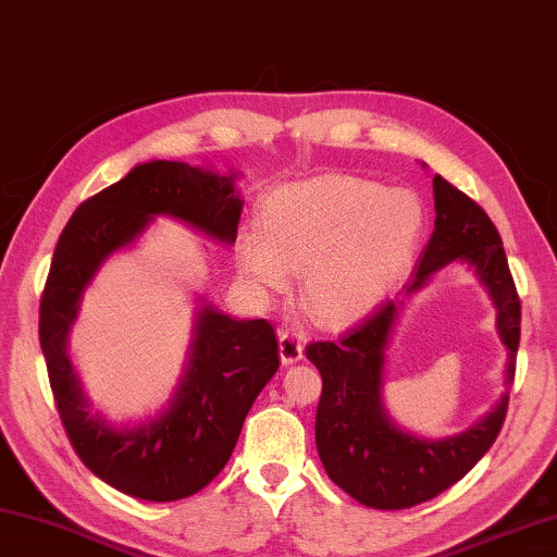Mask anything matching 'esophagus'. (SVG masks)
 <instances>
[{
  "instance_id": "1",
  "label": "esophagus",
  "mask_w": 557,
  "mask_h": 557,
  "mask_svg": "<svg viewBox=\"0 0 557 557\" xmlns=\"http://www.w3.org/2000/svg\"><path fill=\"white\" fill-rule=\"evenodd\" d=\"M305 355V342L299 334L293 332H280V359L282 364L289 367V364H297L299 359Z\"/></svg>"
}]
</instances>
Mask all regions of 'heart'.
I'll return each instance as SVG.
<instances>
[{
  "label": "heart",
  "instance_id": "obj_1",
  "mask_svg": "<svg viewBox=\"0 0 557 557\" xmlns=\"http://www.w3.org/2000/svg\"><path fill=\"white\" fill-rule=\"evenodd\" d=\"M262 233L237 237L240 275L282 295L305 272V305L324 330L379 310L417 258L426 213L417 193L347 173L280 185L262 200Z\"/></svg>",
  "mask_w": 557,
  "mask_h": 557
}]
</instances>
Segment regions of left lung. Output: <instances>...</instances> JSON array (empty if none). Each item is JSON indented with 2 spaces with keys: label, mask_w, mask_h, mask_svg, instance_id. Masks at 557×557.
<instances>
[{
  "label": "left lung",
  "mask_w": 557,
  "mask_h": 557,
  "mask_svg": "<svg viewBox=\"0 0 557 557\" xmlns=\"http://www.w3.org/2000/svg\"><path fill=\"white\" fill-rule=\"evenodd\" d=\"M434 235L404 293L386 299L339 342H314L307 347V359L322 374L314 438L324 471L351 498L379 510L419 506L461 481L496 441L516 376L520 299L496 225L479 202L441 175H434ZM451 261L469 263L497 307V329L509 351L507 392L461 435L429 440L399 428L385 411V349L405 299Z\"/></svg>",
  "instance_id": "obj_1"
}]
</instances>
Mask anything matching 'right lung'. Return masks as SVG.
Returning a JSON list of instances; mask_svg holds the SVG:
<instances>
[{"label": "right lung", "instance_id": "1", "mask_svg": "<svg viewBox=\"0 0 557 557\" xmlns=\"http://www.w3.org/2000/svg\"><path fill=\"white\" fill-rule=\"evenodd\" d=\"M237 173L183 161H148L76 208L61 233L39 305V342L49 384L74 451L103 483L140 500H178L215 479L231 458L252 401L280 367L268 320H237L198 299L183 374L161 409L113 423L91 409L69 332L103 262L134 247L156 218L188 225L231 247L243 198Z\"/></svg>", "mask_w": 557, "mask_h": 557}]
</instances>
